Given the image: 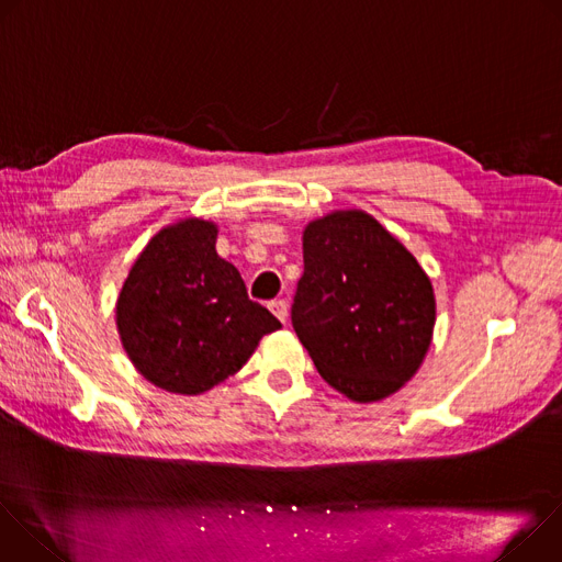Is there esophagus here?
I'll return each mask as SVG.
<instances>
[{
  "instance_id": "esophagus-1",
  "label": "esophagus",
  "mask_w": 562,
  "mask_h": 562,
  "mask_svg": "<svg viewBox=\"0 0 562 562\" xmlns=\"http://www.w3.org/2000/svg\"><path fill=\"white\" fill-rule=\"evenodd\" d=\"M269 308L273 311V315L280 319L282 325H286V319H289V304H286V300H273L269 304Z\"/></svg>"
}]
</instances>
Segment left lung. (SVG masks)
I'll return each mask as SVG.
<instances>
[{"label":"left lung","mask_w":562,"mask_h":562,"mask_svg":"<svg viewBox=\"0 0 562 562\" xmlns=\"http://www.w3.org/2000/svg\"><path fill=\"white\" fill-rule=\"evenodd\" d=\"M302 254L291 323L319 375L356 403L395 393L423 364L436 325L418 260L358 209L308 222Z\"/></svg>","instance_id":"left-lung-1"}]
</instances>
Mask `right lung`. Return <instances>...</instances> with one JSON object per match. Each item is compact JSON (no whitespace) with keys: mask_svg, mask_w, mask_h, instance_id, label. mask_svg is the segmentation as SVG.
I'll list each match as a JSON object with an SVG mask.
<instances>
[{"mask_svg":"<svg viewBox=\"0 0 562 562\" xmlns=\"http://www.w3.org/2000/svg\"><path fill=\"white\" fill-rule=\"evenodd\" d=\"M217 226L189 217L150 237L128 271L115 317L133 367L155 386L198 395L247 364L280 319L249 300L215 251Z\"/></svg>","mask_w":562,"mask_h":562,"instance_id":"right-lung-1","label":"right lung"}]
</instances>
